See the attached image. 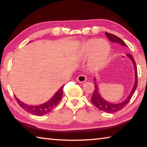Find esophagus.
I'll use <instances>...</instances> for the list:
<instances>
[{"mask_svg": "<svg viewBox=\"0 0 147 147\" xmlns=\"http://www.w3.org/2000/svg\"><path fill=\"white\" fill-rule=\"evenodd\" d=\"M87 80L86 76L84 75H79L76 77V81L79 83H84Z\"/></svg>", "mask_w": 147, "mask_h": 147, "instance_id": "esophagus-1", "label": "esophagus"}]
</instances>
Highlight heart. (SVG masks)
Segmentation results:
<instances>
[{
    "label": "heart",
    "instance_id": "1",
    "mask_svg": "<svg viewBox=\"0 0 147 147\" xmlns=\"http://www.w3.org/2000/svg\"><path fill=\"white\" fill-rule=\"evenodd\" d=\"M110 52V47L106 41L90 39L82 45L80 54L86 58L90 55L89 65L93 70L103 67Z\"/></svg>",
    "mask_w": 147,
    "mask_h": 147
}]
</instances>
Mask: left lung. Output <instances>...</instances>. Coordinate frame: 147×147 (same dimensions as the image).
Masks as SVG:
<instances>
[{"label":"left lung","mask_w":147,"mask_h":147,"mask_svg":"<svg viewBox=\"0 0 147 147\" xmlns=\"http://www.w3.org/2000/svg\"><path fill=\"white\" fill-rule=\"evenodd\" d=\"M105 34L107 36V38L109 39V40L110 41L113 42V43L120 44L121 45L127 47L126 44L124 43L121 39L119 38V37L115 36V35H113L110 33H108V32H106ZM127 56L128 58L131 59L134 64V70H135V82H134L133 89L132 90H131L130 94H129L128 98H126L123 102L118 104H113V103H111V102H109L106 101V100H104V99L100 96V93H99L98 86L96 83V79L95 78H94V90L91 97V102L93 104L94 106H95L98 109H99L101 111H104V112L115 113V112H117V111L121 110V109H122L123 108H124V107L127 105L129 102H130L131 98L132 97L134 91H135L137 86H138V72H137L136 63L131 54H127Z\"/></svg>","instance_id":"1"}]
</instances>
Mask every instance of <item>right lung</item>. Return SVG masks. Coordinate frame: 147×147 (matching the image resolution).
<instances>
[{
  "label": "right lung",
  "instance_id": "add662e5",
  "mask_svg": "<svg viewBox=\"0 0 147 147\" xmlns=\"http://www.w3.org/2000/svg\"><path fill=\"white\" fill-rule=\"evenodd\" d=\"M63 87L64 86H62L61 87L60 89L56 92V94H54L53 97L52 98L51 100H49L47 102L41 104V105L29 106L23 103V102H21V100H19L18 98H17L16 96H15V98H16L17 103L19 104V106H21L22 108L24 109V110L26 111L27 112L30 113L31 114H33V115H35L41 116L51 112V111L59 104L61 99L62 94H63Z\"/></svg>",
  "mask_w": 147,
  "mask_h": 147
}]
</instances>
